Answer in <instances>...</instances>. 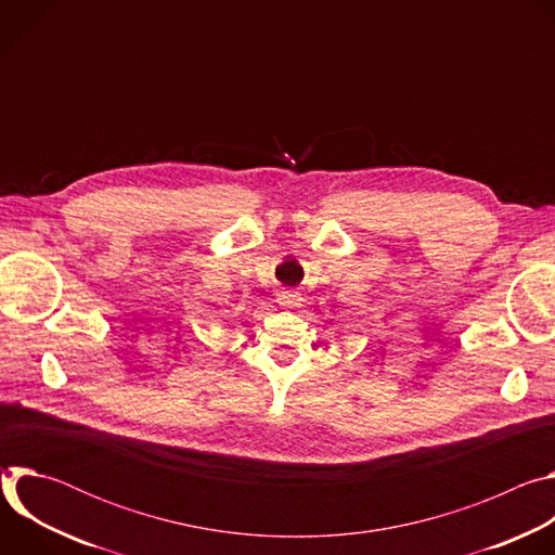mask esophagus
<instances>
[{
    "label": "esophagus",
    "instance_id": "1",
    "mask_svg": "<svg viewBox=\"0 0 555 555\" xmlns=\"http://www.w3.org/2000/svg\"><path fill=\"white\" fill-rule=\"evenodd\" d=\"M279 305H283V307H298L300 302H302V296L298 294V292H292V289H285V292H281L279 294Z\"/></svg>",
    "mask_w": 555,
    "mask_h": 555
}]
</instances>
